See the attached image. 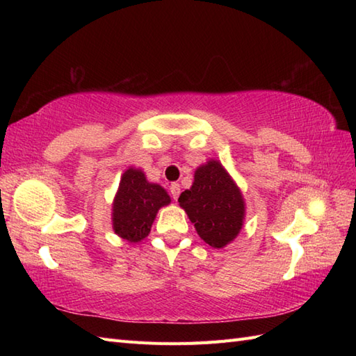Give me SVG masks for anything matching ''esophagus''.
Returning a JSON list of instances; mask_svg holds the SVG:
<instances>
[{
  "instance_id": "obj_1",
  "label": "esophagus",
  "mask_w": 356,
  "mask_h": 356,
  "mask_svg": "<svg viewBox=\"0 0 356 356\" xmlns=\"http://www.w3.org/2000/svg\"><path fill=\"white\" fill-rule=\"evenodd\" d=\"M170 193H171V197L174 200H177L179 194H180V185L179 184H171L170 185Z\"/></svg>"
}]
</instances>
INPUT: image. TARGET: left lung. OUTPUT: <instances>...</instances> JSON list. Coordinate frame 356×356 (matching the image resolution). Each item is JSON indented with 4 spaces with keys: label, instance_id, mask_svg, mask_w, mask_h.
Segmentation results:
<instances>
[{
    "label": "left lung",
    "instance_id": "left-lung-1",
    "mask_svg": "<svg viewBox=\"0 0 356 356\" xmlns=\"http://www.w3.org/2000/svg\"><path fill=\"white\" fill-rule=\"evenodd\" d=\"M200 238L220 249L238 236L245 220V200L240 188L223 168L211 159L194 172V182L179 197Z\"/></svg>",
    "mask_w": 356,
    "mask_h": 356
}]
</instances>
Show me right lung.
<instances>
[{"label": "right lung", "mask_w": 356, "mask_h": 356, "mask_svg": "<svg viewBox=\"0 0 356 356\" xmlns=\"http://www.w3.org/2000/svg\"><path fill=\"white\" fill-rule=\"evenodd\" d=\"M170 202L161 185L149 184L140 170L128 168L113 202V229L130 243H138L149 234L157 211Z\"/></svg>", "instance_id": "right-lung-1"}]
</instances>
